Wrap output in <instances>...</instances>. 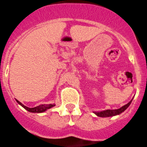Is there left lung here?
<instances>
[{
	"label": "left lung",
	"instance_id": "1",
	"mask_svg": "<svg viewBox=\"0 0 147 147\" xmlns=\"http://www.w3.org/2000/svg\"><path fill=\"white\" fill-rule=\"evenodd\" d=\"M131 101H132V100H131L129 102H128V103L126 104L125 106H122V107L118 109H114V110L108 109V110H106V111H100V112H94V114L97 115L98 117H112V116H115V115H120V114H121L122 112H123V111H125V110L129 107V106Z\"/></svg>",
	"mask_w": 147,
	"mask_h": 147
}]
</instances>
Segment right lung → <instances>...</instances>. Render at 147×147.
Masks as SVG:
<instances>
[{
	"label": "right lung",
	"mask_w": 147,
	"mask_h": 147,
	"mask_svg": "<svg viewBox=\"0 0 147 147\" xmlns=\"http://www.w3.org/2000/svg\"><path fill=\"white\" fill-rule=\"evenodd\" d=\"M16 101H17L18 103L19 104V105H21L22 107L24 108L25 109L27 110V111H30V112H33V113L44 112V111H45L46 110L49 109H51V108L55 106V104H49V105H40V106H38L34 108H29V107H27V106H25L24 105H23V104L21 103V102H19L18 100H16Z\"/></svg>",
	"instance_id": "add662e5"
}]
</instances>
